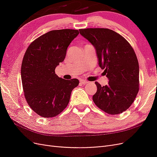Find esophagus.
<instances>
[{
	"label": "esophagus",
	"mask_w": 157,
	"mask_h": 157,
	"mask_svg": "<svg viewBox=\"0 0 157 157\" xmlns=\"http://www.w3.org/2000/svg\"><path fill=\"white\" fill-rule=\"evenodd\" d=\"M80 82L82 84H88L89 82L88 81V80H83V79H81L80 80Z\"/></svg>",
	"instance_id": "1"
}]
</instances>
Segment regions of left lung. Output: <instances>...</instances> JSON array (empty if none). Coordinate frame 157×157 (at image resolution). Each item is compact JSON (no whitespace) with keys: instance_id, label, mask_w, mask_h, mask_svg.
Here are the masks:
<instances>
[{"instance_id":"obj_1","label":"left lung","mask_w":157,"mask_h":157,"mask_svg":"<svg viewBox=\"0 0 157 157\" xmlns=\"http://www.w3.org/2000/svg\"><path fill=\"white\" fill-rule=\"evenodd\" d=\"M79 31L96 49L99 67L105 69L109 79L108 85L103 86L95 82L94 102L110 115L125 111L139 91V63L134 49L124 37L111 29L88 28Z\"/></svg>"}]
</instances>
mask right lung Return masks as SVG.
Masks as SVG:
<instances>
[{"instance_id":"obj_1","label":"right lung","mask_w":157,"mask_h":157,"mask_svg":"<svg viewBox=\"0 0 157 157\" xmlns=\"http://www.w3.org/2000/svg\"><path fill=\"white\" fill-rule=\"evenodd\" d=\"M78 34L75 29L50 31L31 42L25 52L21 69L24 96L30 107L42 117H54L62 112L79 84L77 78L65 80L55 73Z\"/></svg>"}]
</instances>
